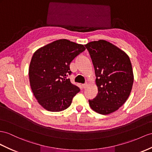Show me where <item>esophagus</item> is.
Wrapping results in <instances>:
<instances>
[{"label":"esophagus","instance_id":"obj_1","mask_svg":"<svg viewBox=\"0 0 152 152\" xmlns=\"http://www.w3.org/2000/svg\"><path fill=\"white\" fill-rule=\"evenodd\" d=\"M82 86H83V87L84 88H87V87L88 86V84H87V83L83 84V85H82Z\"/></svg>","mask_w":152,"mask_h":152}]
</instances>
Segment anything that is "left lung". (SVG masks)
<instances>
[{
	"instance_id": "8db88e82",
	"label": "left lung",
	"mask_w": 152,
	"mask_h": 152,
	"mask_svg": "<svg viewBox=\"0 0 152 152\" xmlns=\"http://www.w3.org/2000/svg\"><path fill=\"white\" fill-rule=\"evenodd\" d=\"M96 74L98 94L89 105L97 113L108 115L118 110L129 97L134 73L128 54L112 43L93 41L85 45Z\"/></svg>"
}]
</instances>
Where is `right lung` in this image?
Returning a JSON list of instances; mask_svg holds the SVG:
<instances>
[{"mask_svg": "<svg viewBox=\"0 0 152 152\" xmlns=\"http://www.w3.org/2000/svg\"><path fill=\"white\" fill-rule=\"evenodd\" d=\"M85 50L82 44L60 39L39 48L29 67L30 86L38 103L50 112L67 108L80 89L71 83L70 64Z\"/></svg>", "mask_w": 152, "mask_h": 152, "instance_id": "obj_1", "label": "right lung"}]
</instances>
